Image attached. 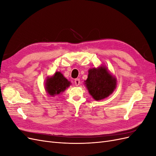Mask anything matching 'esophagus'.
<instances>
[{
    "label": "esophagus",
    "instance_id": "1",
    "mask_svg": "<svg viewBox=\"0 0 156 156\" xmlns=\"http://www.w3.org/2000/svg\"><path fill=\"white\" fill-rule=\"evenodd\" d=\"M74 82H75V85H76V86H79V84H80V79H75Z\"/></svg>",
    "mask_w": 156,
    "mask_h": 156
}]
</instances>
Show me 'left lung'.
I'll return each instance as SVG.
<instances>
[{"label":"left lung","instance_id":"1","mask_svg":"<svg viewBox=\"0 0 156 156\" xmlns=\"http://www.w3.org/2000/svg\"><path fill=\"white\" fill-rule=\"evenodd\" d=\"M84 82L90 94L96 101L108 97L116 85V79L105 67L90 69L88 78Z\"/></svg>","mask_w":156,"mask_h":156}]
</instances>
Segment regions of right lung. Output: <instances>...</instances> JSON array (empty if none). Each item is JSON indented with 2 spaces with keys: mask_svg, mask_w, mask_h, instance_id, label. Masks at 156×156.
I'll return each instance as SVG.
<instances>
[{
  "mask_svg": "<svg viewBox=\"0 0 156 156\" xmlns=\"http://www.w3.org/2000/svg\"><path fill=\"white\" fill-rule=\"evenodd\" d=\"M46 90L50 96L58 95L70 85V82L60 72H56L53 76L47 79Z\"/></svg>",
  "mask_w": 156,
  "mask_h": 156,
  "instance_id": "add662e5",
  "label": "right lung"
}]
</instances>
